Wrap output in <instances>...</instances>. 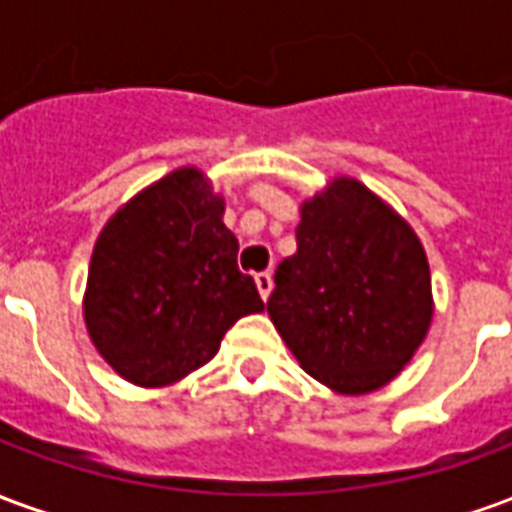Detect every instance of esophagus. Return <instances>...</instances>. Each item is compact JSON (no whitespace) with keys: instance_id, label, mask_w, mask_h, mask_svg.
Wrapping results in <instances>:
<instances>
[{"instance_id":"obj_1","label":"esophagus","mask_w":512,"mask_h":512,"mask_svg":"<svg viewBox=\"0 0 512 512\" xmlns=\"http://www.w3.org/2000/svg\"><path fill=\"white\" fill-rule=\"evenodd\" d=\"M255 285L257 290H260V296L268 299V296H271V288H274V279H271L268 271H260V274H255Z\"/></svg>"}]
</instances>
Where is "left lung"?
Returning <instances> with one entry per match:
<instances>
[{
  "label": "left lung",
  "instance_id": "left-lung-1",
  "mask_svg": "<svg viewBox=\"0 0 512 512\" xmlns=\"http://www.w3.org/2000/svg\"><path fill=\"white\" fill-rule=\"evenodd\" d=\"M296 244L268 296L282 340L312 378L345 395L392 381L433 315L414 230L362 183L340 178L304 202Z\"/></svg>",
  "mask_w": 512,
  "mask_h": 512
}]
</instances>
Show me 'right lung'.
Wrapping results in <instances>:
<instances>
[{
	"label": "right lung",
	"instance_id": "right-lung-1",
	"mask_svg": "<svg viewBox=\"0 0 512 512\" xmlns=\"http://www.w3.org/2000/svg\"><path fill=\"white\" fill-rule=\"evenodd\" d=\"M222 213L200 169L183 167L136 194L98 238L84 318L131 384L178 381L211 362L238 318L263 310Z\"/></svg>",
	"mask_w": 512,
	"mask_h": 512
}]
</instances>
